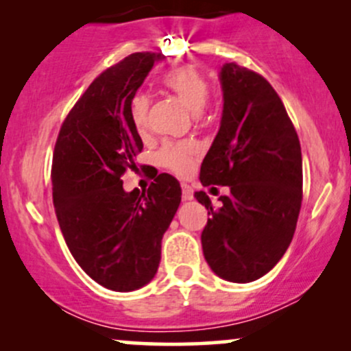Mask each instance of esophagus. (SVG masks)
<instances>
[{
    "label": "esophagus",
    "mask_w": 351,
    "mask_h": 351,
    "mask_svg": "<svg viewBox=\"0 0 351 351\" xmlns=\"http://www.w3.org/2000/svg\"><path fill=\"white\" fill-rule=\"evenodd\" d=\"M181 195L183 199H191L193 198V188L188 183H181Z\"/></svg>",
    "instance_id": "obj_1"
}]
</instances>
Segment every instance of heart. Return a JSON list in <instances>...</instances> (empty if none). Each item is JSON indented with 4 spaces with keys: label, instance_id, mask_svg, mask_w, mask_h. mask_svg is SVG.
Here are the masks:
<instances>
[{
    "label": "heart",
    "instance_id": "1",
    "mask_svg": "<svg viewBox=\"0 0 351 351\" xmlns=\"http://www.w3.org/2000/svg\"><path fill=\"white\" fill-rule=\"evenodd\" d=\"M162 86L180 97L188 108L201 114L209 97V84L204 74L195 66H180L162 75ZM148 108L150 99L145 94H135L128 104V117L138 135L148 130ZM158 163L178 176H188L196 163V152L188 143H167L158 152Z\"/></svg>",
    "mask_w": 351,
    "mask_h": 351
}]
</instances>
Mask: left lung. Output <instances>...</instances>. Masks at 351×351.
Returning a JSON list of instances; mask_svg holds the SVG:
<instances>
[{"instance_id":"obj_1","label":"left lung","mask_w":351,"mask_h":351,"mask_svg":"<svg viewBox=\"0 0 351 351\" xmlns=\"http://www.w3.org/2000/svg\"><path fill=\"white\" fill-rule=\"evenodd\" d=\"M224 108L215 142L201 165L203 186H229L208 209L201 232L204 259L221 279L252 282L280 261L302 206V152L291 117L271 84L247 67L221 69ZM216 189V188H213Z\"/></svg>"}]
</instances>
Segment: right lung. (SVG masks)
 I'll use <instances>...</instances> for the list:
<instances>
[{
    "instance_id": "add662e5",
    "label": "right lung",
    "mask_w": 351,
    "mask_h": 351,
    "mask_svg": "<svg viewBox=\"0 0 351 351\" xmlns=\"http://www.w3.org/2000/svg\"><path fill=\"white\" fill-rule=\"evenodd\" d=\"M160 58L135 52L95 77L64 119L52 153V201L67 247L88 277L117 292L155 277L181 201L178 180L167 173L142 193H125L120 180L143 150L128 104Z\"/></svg>"
}]
</instances>
